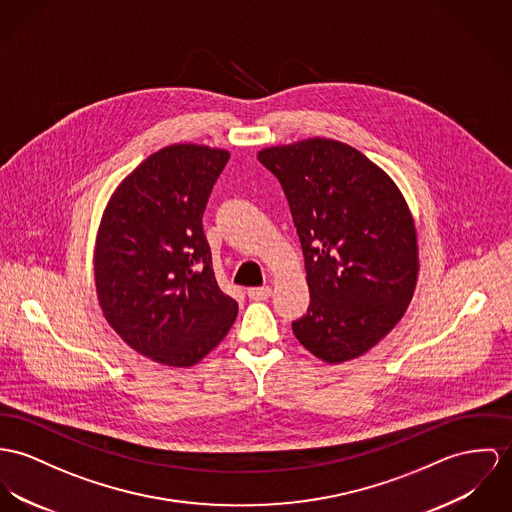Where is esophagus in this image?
Listing matches in <instances>:
<instances>
[{
  "mask_svg": "<svg viewBox=\"0 0 512 512\" xmlns=\"http://www.w3.org/2000/svg\"><path fill=\"white\" fill-rule=\"evenodd\" d=\"M247 296L255 302H261V300H267L271 296V288L269 286H259V288H249L247 290Z\"/></svg>",
  "mask_w": 512,
  "mask_h": 512,
  "instance_id": "obj_1",
  "label": "esophagus"
}]
</instances>
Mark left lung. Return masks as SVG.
Instances as JSON below:
<instances>
[{"label":"left lung","instance_id":"obj_1","mask_svg":"<svg viewBox=\"0 0 512 512\" xmlns=\"http://www.w3.org/2000/svg\"><path fill=\"white\" fill-rule=\"evenodd\" d=\"M257 159L280 181L304 251L310 308L292 323L317 358L339 364L378 345L419 275L417 230L390 175L353 146L308 138Z\"/></svg>","mask_w":512,"mask_h":512}]
</instances>
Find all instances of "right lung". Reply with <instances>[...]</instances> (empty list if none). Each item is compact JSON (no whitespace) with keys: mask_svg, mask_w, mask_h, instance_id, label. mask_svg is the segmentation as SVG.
<instances>
[{"mask_svg":"<svg viewBox=\"0 0 512 512\" xmlns=\"http://www.w3.org/2000/svg\"><path fill=\"white\" fill-rule=\"evenodd\" d=\"M230 154L173 144L144 159L109 200L95 241V286L105 319L136 353L187 368L230 331L202 230L208 197Z\"/></svg>","mask_w":512,"mask_h":512,"instance_id":"1","label":"right lung"}]
</instances>
